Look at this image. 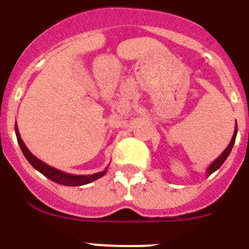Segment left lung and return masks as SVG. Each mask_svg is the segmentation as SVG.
<instances>
[{
    "instance_id": "8db88e82",
    "label": "left lung",
    "mask_w": 249,
    "mask_h": 249,
    "mask_svg": "<svg viewBox=\"0 0 249 249\" xmlns=\"http://www.w3.org/2000/svg\"><path fill=\"white\" fill-rule=\"evenodd\" d=\"M236 136H237V123H236V127H234V133H233V136H232L231 142L229 143L227 148H226V149L223 150L222 153H221L220 157H218V158H216L215 160L213 161V163L210 164L209 168H207V169H206V174L207 175H211V174H213V173H215L216 170H217L218 168H220V166L222 165L223 163H225V160H226V159H227V157L230 156V153H231L232 147H233L234 141H236Z\"/></svg>"
}]
</instances>
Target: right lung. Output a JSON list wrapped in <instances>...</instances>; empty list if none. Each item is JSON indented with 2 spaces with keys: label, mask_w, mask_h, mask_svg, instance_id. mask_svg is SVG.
Segmentation results:
<instances>
[{
  "label": "right lung",
  "mask_w": 249,
  "mask_h": 249,
  "mask_svg": "<svg viewBox=\"0 0 249 249\" xmlns=\"http://www.w3.org/2000/svg\"><path fill=\"white\" fill-rule=\"evenodd\" d=\"M15 131H16V136H17L18 144H19L20 149H22V153L24 154L27 160L29 161V164L33 166L34 169L38 170L39 173H42L44 177H47L48 179H50L52 181L58 182V184H61V185H65V186H81V185H86V184H89V182H92L93 180L100 179V178L104 177V175L107 173L108 166H107L104 172H99L90 175H74V174H68V173L65 172H61V170L56 169V168L48 165L47 163H44L43 160L38 159L34 154H32V153L29 152V149L26 147L24 142L22 141V138H20L17 123H15Z\"/></svg>",
  "instance_id": "1"
}]
</instances>
